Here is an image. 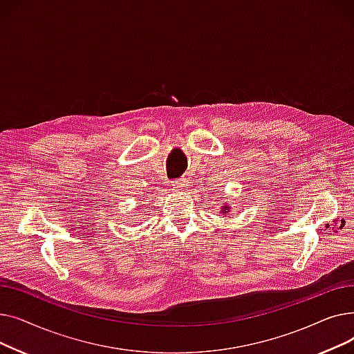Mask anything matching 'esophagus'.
<instances>
[{"mask_svg":"<svg viewBox=\"0 0 354 354\" xmlns=\"http://www.w3.org/2000/svg\"><path fill=\"white\" fill-rule=\"evenodd\" d=\"M174 187L178 189V191H182L185 187H187V180L185 179H178L174 182Z\"/></svg>","mask_w":354,"mask_h":354,"instance_id":"34e87169","label":"esophagus"}]
</instances>
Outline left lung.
I'll list each match as a JSON object with an SVG mask.
<instances>
[{"label":"left lung","instance_id":"obj_1","mask_svg":"<svg viewBox=\"0 0 354 354\" xmlns=\"http://www.w3.org/2000/svg\"><path fill=\"white\" fill-rule=\"evenodd\" d=\"M231 209H232V203L228 202V203H225V205L221 207L219 212H221V215H228L231 212Z\"/></svg>","mask_w":354,"mask_h":354}]
</instances>
